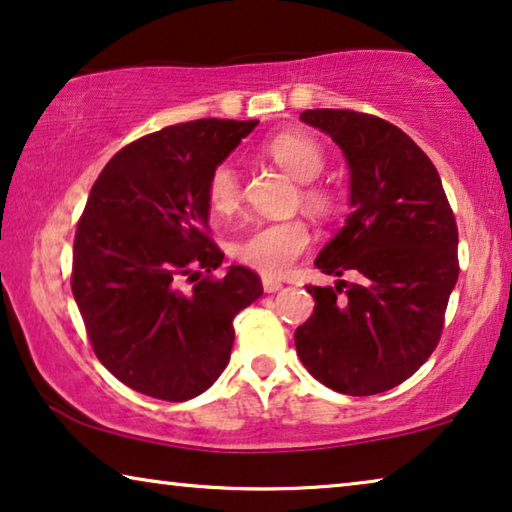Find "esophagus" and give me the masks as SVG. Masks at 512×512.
<instances>
[{
  "label": "esophagus",
  "instance_id": "1",
  "mask_svg": "<svg viewBox=\"0 0 512 512\" xmlns=\"http://www.w3.org/2000/svg\"><path fill=\"white\" fill-rule=\"evenodd\" d=\"M262 287H264L266 294H273V292H278V289H282V282L276 280V278L264 276V278H262Z\"/></svg>",
  "mask_w": 512,
  "mask_h": 512
}]
</instances>
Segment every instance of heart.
<instances>
[{
    "instance_id": "heart-1",
    "label": "heart",
    "mask_w": 512,
    "mask_h": 512,
    "mask_svg": "<svg viewBox=\"0 0 512 512\" xmlns=\"http://www.w3.org/2000/svg\"><path fill=\"white\" fill-rule=\"evenodd\" d=\"M266 154L289 177L301 183L315 181L324 170V149L319 147L315 137L299 131H287L271 137L269 144H266ZM207 200L209 207L220 216L232 213L239 207L241 181L232 163H220L218 167H213L207 181ZM303 202L315 213H326L333 204L331 195L322 188H305ZM308 243L310 232L301 220H280V223L257 225L253 232L236 243L234 255L259 273L282 276L301 257Z\"/></svg>"
}]
</instances>
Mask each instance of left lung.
Masks as SVG:
<instances>
[{
    "label": "left lung",
    "mask_w": 512,
    "mask_h": 512,
    "mask_svg": "<svg viewBox=\"0 0 512 512\" xmlns=\"http://www.w3.org/2000/svg\"><path fill=\"white\" fill-rule=\"evenodd\" d=\"M349 167V213L315 266L356 282L308 287L315 312L294 333L305 370L333 391L402 384L437 347L457 282V225L437 167L398 126L352 110H305Z\"/></svg>",
    "instance_id": "left-lung-1"
}]
</instances>
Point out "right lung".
Here are the masks:
<instances>
[{
  "label": "right lung",
  "instance_id": "add662e5",
  "mask_svg": "<svg viewBox=\"0 0 512 512\" xmlns=\"http://www.w3.org/2000/svg\"><path fill=\"white\" fill-rule=\"evenodd\" d=\"M259 121L197 119L121 149L91 188L73 246V296L94 352L133 391L186 402L230 363L234 317L262 296L207 236V181ZM183 281H195L186 288Z\"/></svg>",
  "mask_w": 512,
  "mask_h": 512
}]
</instances>
